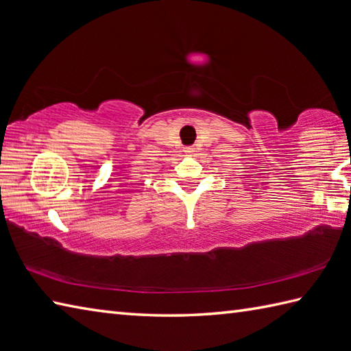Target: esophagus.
<instances>
[{
    "mask_svg": "<svg viewBox=\"0 0 351 351\" xmlns=\"http://www.w3.org/2000/svg\"><path fill=\"white\" fill-rule=\"evenodd\" d=\"M184 152H185V154H193V152H194V148H193V146H189V148L184 149Z\"/></svg>",
    "mask_w": 351,
    "mask_h": 351,
    "instance_id": "obj_1",
    "label": "esophagus"
}]
</instances>
